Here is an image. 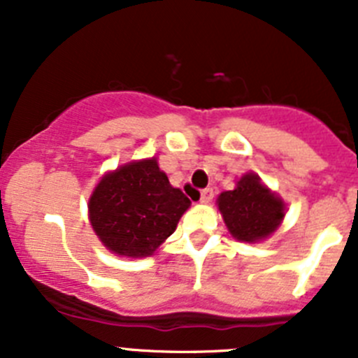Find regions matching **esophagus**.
Here are the masks:
<instances>
[{
    "instance_id": "34e87169",
    "label": "esophagus",
    "mask_w": 358,
    "mask_h": 358,
    "mask_svg": "<svg viewBox=\"0 0 358 358\" xmlns=\"http://www.w3.org/2000/svg\"><path fill=\"white\" fill-rule=\"evenodd\" d=\"M211 199H213V189L211 188H204L201 192V202L202 204H208V202H211Z\"/></svg>"
}]
</instances>
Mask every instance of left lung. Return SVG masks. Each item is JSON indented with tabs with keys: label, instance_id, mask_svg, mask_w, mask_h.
<instances>
[{
	"label": "left lung",
	"instance_id": "left-lung-1",
	"mask_svg": "<svg viewBox=\"0 0 358 358\" xmlns=\"http://www.w3.org/2000/svg\"><path fill=\"white\" fill-rule=\"evenodd\" d=\"M217 204L227 229L238 242L268 238L285 217L283 199L262 185L256 173L240 177L235 189L218 195Z\"/></svg>",
	"mask_w": 358,
	"mask_h": 358
}]
</instances>
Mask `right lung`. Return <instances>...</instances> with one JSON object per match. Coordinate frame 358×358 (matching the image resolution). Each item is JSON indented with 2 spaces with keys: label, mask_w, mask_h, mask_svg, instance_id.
<instances>
[{
  "label": "right lung",
  "mask_w": 358,
  "mask_h": 358,
  "mask_svg": "<svg viewBox=\"0 0 358 358\" xmlns=\"http://www.w3.org/2000/svg\"><path fill=\"white\" fill-rule=\"evenodd\" d=\"M87 208L94 233L110 252L143 258L176 231L189 199L170 185L156 157H150L106 173Z\"/></svg>",
  "instance_id": "obj_1"
}]
</instances>
